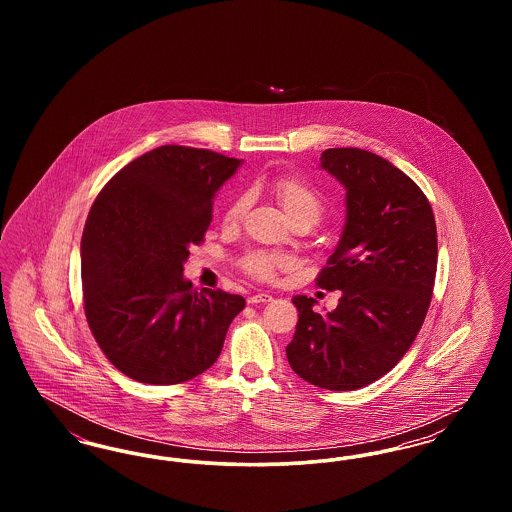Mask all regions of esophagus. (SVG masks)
I'll use <instances>...</instances> for the list:
<instances>
[{"label": "esophagus", "instance_id": "obj_1", "mask_svg": "<svg viewBox=\"0 0 512 512\" xmlns=\"http://www.w3.org/2000/svg\"><path fill=\"white\" fill-rule=\"evenodd\" d=\"M268 301H272V295H268V293H255V295H251V297L247 299V303H249V305L268 303Z\"/></svg>", "mask_w": 512, "mask_h": 512}]
</instances>
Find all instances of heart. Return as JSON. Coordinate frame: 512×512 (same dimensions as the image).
<instances>
[{
  "mask_svg": "<svg viewBox=\"0 0 512 512\" xmlns=\"http://www.w3.org/2000/svg\"><path fill=\"white\" fill-rule=\"evenodd\" d=\"M267 190L292 222L307 220L313 226V224H317L318 219L324 213L322 195L318 194L317 188H313L307 180H303L299 176H292V174L274 176L268 180ZM245 209H247V197L236 195L230 201V205L226 207L224 222L236 224L244 217ZM240 265L244 268L245 274H249L251 278L261 280V282H270V280H274V276L280 268L288 265V261H286V257L267 253V251H249L247 255H244Z\"/></svg>",
  "mask_w": 512,
  "mask_h": 512,
  "instance_id": "heart-1",
  "label": "heart"
}]
</instances>
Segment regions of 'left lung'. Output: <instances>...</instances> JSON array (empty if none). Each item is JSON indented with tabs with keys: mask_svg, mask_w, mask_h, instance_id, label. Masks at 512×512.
Returning <instances> with one entry per match:
<instances>
[{
	"mask_svg": "<svg viewBox=\"0 0 512 512\" xmlns=\"http://www.w3.org/2000/svg\"><path fill=\"white\" fill-rule=\"evenodd\" d=\"M320 167L347 190L340 244L317 276L318 288L341 290L340 303L320 315L313 297L295 295L299 320L286 355L305 382L353 391L390 372L420 332L434 292L438 232L424 192L384 157L332 147Z\"/></svg>",
	"mask_w": 512,
	"mask_h": 512,
	"instance_id": "8db88e82",
	"label": "left lung"
}]
</instances>
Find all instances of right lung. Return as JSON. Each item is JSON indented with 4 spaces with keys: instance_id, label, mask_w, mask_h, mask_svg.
Masks as SVG:
<instances>
[{
    "instance_id": "right-lung-1",
    "label": "right lung",
    "mask_w": 512,
    "mask_h": 512,
    "mask_svg": "<svg viewBox=\"0 0 512 512\" xmlns=\"http://www.w3.org/2000/svg\"><path fill=\"white\" fill-rule=\"evenodd\" d=\"M240 159L161 146L99 192L82 234V297L101 351L128 378L171 386L215 365L242 295L197 292L182 272Z\"/></svg>"
}]
</instances>
